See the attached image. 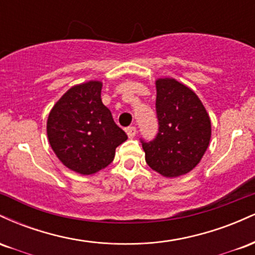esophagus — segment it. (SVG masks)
<instances>
[{"label":"esophagus","mask_w":255,"mask_h":255,"mask_svg":"<svg viewBox=\"0 0 255 255\" xmlns=\"http://www.w3.org/2000/svg\"><path fill=\"white\" fill-rule=\"evenodd\" d=\"M126 133H127V135L130 137H134L136 135V128L135 127H128L127 129H126Z\"/></svg>","instance_id":"obj_1"}]
</instances>
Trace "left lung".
Returning a JSON list of instances; mask_svg holds the SVG:
<instances>
[{
	"mask_svg": "<svg viewBox=\"0 0 255 255\" xmlns=\"http://www.w3.org/2000/svg\"><path fill=\"white\" fill-rule=\"evenodd\" d=\"M158 133L141 139L145 159L165 177L187 174L198 165L211 139V120L201 101L186 85L172 78L156 81Z\"/></svg>",
	"mask_w": 255,
	"mask_h": 255,
	"instance_id": "1",
	"label": "left lung"
}]
</instances>
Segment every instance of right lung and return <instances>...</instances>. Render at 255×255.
Here are the masks:
<instances>
[{
	"mask_svg": "<svg viewBox=\"0 0 255 255\" xmlns=\"http://www.w3.org/2000/svg\"><path fill=\"white\" fill-rule=\"evenodd\" d=\"M102 86L101 81L91 80L71 87L54 105L46 122L55 154L81 175H92L109 165L116 147L128 137L102 103Z\"/></svg>",
	"mask_w": 255,
	"mask_h": 255,
	"instance_id": "1",
	"label": "right lung"
}]
</instances>
